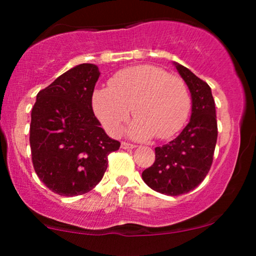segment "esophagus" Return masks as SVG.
<instances>
[{"label":"esophagus","instance_id":"1","mask_svg":"<svg viewBox=\"0 0 256 256\" xmlns=\"http://www.w3.org/2000/svg\"><path fill=\"white\" fill-rule=\"evenodd\" d=\"M122 149H134V148H136V146L131 144V143H128V142H122Z\"/></svg>","mask_w":256,"mask_h":256}]
</instances>
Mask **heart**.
Returning <instances> with one entry per match:
<instances>
[{"instance_id": "b5f03b06", "label": "heart", "mask_w": 256, "mask_h": 256, "mask_svg": "<svg viewBox=\"0 0 256 256\" xmlns=\"http://www.w3.org/2000/svg\"><path fill=\"white\" fill-rule=\"evenodd\" d=\"M192 107L189 90L183 79L170 76L150 64L128 67L116 72L108 86L92 92V108L112 136L122 134L132 113L128 134L136 140L156 134L166 140L183 128Z\"/></svg>"}]
</instances>
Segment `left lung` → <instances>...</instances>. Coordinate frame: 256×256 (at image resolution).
<instances>
[{
	"label": "left lung",
	"mask_w": 256,
	"mask_h": 256,
	"mask_svg": "<svg viewBox=\"0 0 256 256\" xmlns=\"http://www.w3.org/2000/svg\"><path fill=\"white\" fill-rule=\"evenodd\" d=\"M173 64L192 94V116L178 137L155 148V162L142 172V178L155 192L178 196L198 186L210 172L218 126L210 85L186 67Z\"/></svg>",
	"instance_id": "1"
}]
</instances>
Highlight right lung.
I'll return each instance as SVG.
<instances>
[{
    "label": "right lung",
    "mask_w": 256,
    "mask_h": 256,
    "mask_svg": "<svg viewBox=\"0 0 256 256\" xmlns=\"http://www.w3.org/2000/svg\"><path fill=\"white\" fill-rule=\"evenodd\" d=\"M98 67L80 64L37 94L30 146L38 178L61 196L89 192L100 183L108 155L120 142L108 137L92 110Z\"/></svg>",
    "instance_id": "right-lung-1"
}]
</instances>
